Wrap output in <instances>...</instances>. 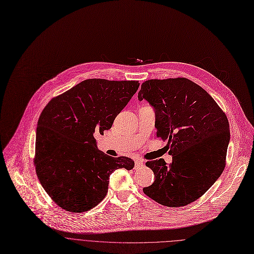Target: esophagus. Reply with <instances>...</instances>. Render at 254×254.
Returning <instances> with one entry per match:
<instances>
[{"mask_svg":"<svg viewBox=\"0 0 254 254\" xmlns=\"http://www.w3.org/2000/svg\"><path fill=\"white\" fill-rule=\"evenodd\" d=\"M143 164H144V162H143V160L141 159V158H137L136 160H135V168H138V167H141V166H143Z\"/></svg>","mask_w":254,"mask_h":254,"instance_id":"1","label":"esophagus"}]
</instances>
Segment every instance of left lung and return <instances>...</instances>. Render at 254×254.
I'll return each instance as SVG.
<instances>
[{
    "label": "left lung",
    "mask_w": 254,
    "mask_h": 254,
    "mask_svg": "<svg viewBox=\"0 0 254 254\" xmlns=\"http://www.w3.org/2000/svg\"><path fill=\"white\" fill-rule=\"evenodd\" d=\"M155 111L157 137L167 140L173 162L163 158L145 164L154 174L143 192L168 207L188 205L216 182L225 167L229 124L211 96L186 77L148 79L138 101Z\"/></svg>",
    "instance_id": "left-lung-1"
}]
</instances>
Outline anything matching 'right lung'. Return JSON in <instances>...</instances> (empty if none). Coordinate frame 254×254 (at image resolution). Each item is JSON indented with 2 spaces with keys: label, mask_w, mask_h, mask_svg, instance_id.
Listing matches in <instances>:
<instances>
[{
  "label": "right lung",
  "mask_w": 254,
  "mask_h": 254,
  "mask_svg": "<svg viewBox=\"0 0 254 254\" xmlns=\"http://www.w3.org/2000/svg\"><path fill=\"white\" fill-rule=\"evenodd\" d=\"M138 87L137 80L90 78L52 99L43 110L36 134V173L63 209H92L107 195L112 173L133 168L131 158L99 150L94 134L112 127Z\"/></svg>",
  "instance_id": "add662e5"
}]
</instances>
